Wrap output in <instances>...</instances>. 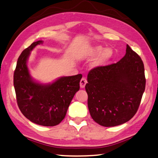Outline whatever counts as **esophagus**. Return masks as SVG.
I'll return each instance as SVG.
<instances>
[{"label": "esophagus", "mask_w": 158, "mask_h": 158, "mask_svg": "<svg viewBox=\"0 0 158 158\" xmlns=\"http://www.w3.org/2000/svg\"><path fill=\"white\" fill-rule=\"evenodd\" d=\"M87 80H86L85 78H82L81 80H80V88H84L85 87L86 84H87Z\"/></svg>", "instance_id": "esophagus-1"}]
</instances>
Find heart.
<instances>
[{
    "mask_svg": "<svg viewBox=\"0 0 158 158\" xmlns=\"http://www.w3.org/2000/svg\"><path fill=\"white\" fill-rule=\"evenodd\" d=\"M102 49L103 47L102 46H94L90 47L88 49V55L91 56H96L100 52L101 53L93 62V64H92L93 67H99L104 64L107 61H109L112 58L113 55H114V52H113L111 49L106 48L104 50Z\"/></svg>",
    "mask_w": 158,
    "mask_h": 158,
    "instance_id": "b5f03b06",
    "label": "heart"
}]
</instances>
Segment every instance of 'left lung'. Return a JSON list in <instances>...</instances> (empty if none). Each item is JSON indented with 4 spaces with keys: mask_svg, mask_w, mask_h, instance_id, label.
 <instances>
[{
    "mask_svg": "<svg viewBox=\"0 0 158 158\" xmlns=\"http://www.w3.org/2000/svg\"><path fill=\"white\" fill-rule=\"evenodd\" d=\"M85 89L93 120L109 127L124 124L136 114L146 79L141 58L127 44L126 54L116 63L89 71Z\"/></svg>",
    "mask_w": 158,
    "mask_h": 158,
    "instance_id": "obj_1",
    "label": "left lung"
}]
</instances>
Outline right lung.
Wrapping results in <instances>:
<instances>
[{"mask_svg": "<svg viewBox=\"0 0 158 158\" xmlns=\"http://www.w3.org/2000/svg\"><path fill=\"white\" fill-rule=\"evenodd\" d=\"M43 43H33L20 55L14 73V85L22 114L35 124L53 127L64 118L74 95L80 89L82 76H63L47 85L35 82L29 74L27 62L31 50Z\"/></svg>", "mask_w": 158, "mask_h": 158, "instance_id": "obj_1", "label": "right lung"}]
</instances>
